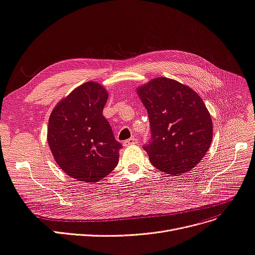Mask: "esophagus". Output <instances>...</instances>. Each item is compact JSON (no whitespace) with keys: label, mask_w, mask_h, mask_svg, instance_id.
<instances>
[{"label":"esophagus","mask_w":255,"mask_h":255,"mask_svg":"<svg viewBox=\"0 0 255 255\" xmlns=\"http://www.w3.org/2000/svg\"><path fill=\"white\" fill-rule=\"evenodd\" d=\"M137 138L136 137H134V136H132V137H130L129 139H127V140H125L124 142H123V145L125 146V147H128V146H132V145H135V143H137Z\"/></svg>","instance_id":"obj_1"}]
</instances>
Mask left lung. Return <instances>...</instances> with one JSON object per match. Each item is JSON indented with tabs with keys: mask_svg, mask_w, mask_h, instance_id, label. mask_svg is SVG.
I'll return each instance as SVG.
<instances>
[{
	"mask_svg": "<svg viewBox=\"0 0 255 255\" xmlns=\"http://www.w3.org/2000/svg\"><path fill=\"white\" fill-rule=\"evenodd\" d=\"M136 93L149 116L152 137L143 149L151 163L172 176L191 171L213 140V122L200 96L165 77L140 85Z\"/></svg>",
	"mask_w": 255,
	"mask_h": 255,
	"instance_id": "obj_1",
	"label": "left lung"
}]
</instances>
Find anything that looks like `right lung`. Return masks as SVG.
Returning a JSON list of instances; mask_svg holds the SVG:
<instances>
[{
    "mask_svg": "<svg viewBox=\"0 0 255 255\" xmlns=\"http://www.w3.org/2000/svg\"><path fill=\"white\" fill-rule=\"evenodd\" d=\"M107 99L103 85L88 81L76 87L51 113L50 150L60 169L78 181H100L119 162L122 145L103 116Z\"/></svg>",
    "mask_w": 255,
    "mask_h": 255,
    "instance_id": "obj_1",
    "label": "right lung"
}]
</instances>
